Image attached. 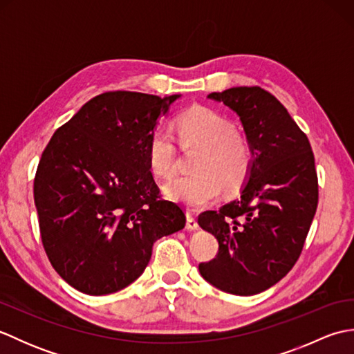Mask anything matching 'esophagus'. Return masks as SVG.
Wrapping results in <instances>:
<instances>
[{
	"instance_id": "obj_1",
	"label": "esophagus",
	"mask_w": 354,
	"mask_h": 354,
	"mask_svg": "<svg viewBox=\"0 0 354 354\" xmlns=\"http://www.w3.org/2000/svg\"><path fill=\"white\" fill-rule=\"evenodd\" d=\"M185 216H187V225H185L187 230H196L199 225H198L196 217H194V214L190 212V209H187Z\"/></svg>"
}]
</instances>
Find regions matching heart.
I'll return each mask as SVG.
<instances>
[{
	"instance_id": "heart-1",
	"label": "heart",
	"mask_w": 354,
	"mask_h": 354,
	"mask_svg": "<svg viewBox=\"0 0 354 354\" xmlns=\"http://www.w3.org/2000/svg\"><path fill=\"white\" fill-rule=\"evenodd\" d=\"M178 133L184 142L204 147L192 175L173 178L164 185L167 198L190 208H201L219 196L222 183L236 187L245 181L254 161L251 142L236 131V124L222 112L196 106L183 112L176 120ZM147 164L156 178H170L176 165L173 135L156 127L147 141Z\"/></svg>"
}]
</instances>
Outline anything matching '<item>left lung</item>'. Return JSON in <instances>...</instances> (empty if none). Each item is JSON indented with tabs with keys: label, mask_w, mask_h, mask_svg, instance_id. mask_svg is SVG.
<instances>
[{
	"label": "left lung",
	"mask_w": 354,
	"mask_h": 354,
	"mask_svg": "<svg viewBox=\"0 0 354 354\" xmlns=\"http://www.w3.org/2000/svg\"><path fill=\"white\" fill-rule=\"evenodd\" d=\"M208 99L240 117L254 161L240 196L198 217L219 242L199 272L223 292L255 295L280 281L301 255L318 207L315 156L307 135L266 89L236 86Z\"/></svg>",
	"instance_id": "obj_1"
}]
</instances>
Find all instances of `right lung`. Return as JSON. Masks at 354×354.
Segmentation results:
<instances>
[{
	"label": "right lung",
	"instance_id": "obj_1",
	"mask_svg": "<svg viewBox=\"0 0 354 354\" xmlns=\"http://www.w3.org/2000/svg\"><path fill=\"white\" fill-rule=\"evenodd\" d=\"M178 97L95 95L44 149L33 183L41 240L74 289L122 290L146 269L155 240L184 228L183 208L161 198L146 153L158 117Z\"/></svg>",
	"mask_w": 354,
	"mask_h": 354
}]
</instances>
